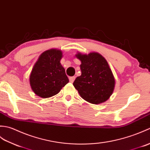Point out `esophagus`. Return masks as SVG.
Here are the masks:
<instances>
[{
    "label": "esophagus",
    "instance_id": "1",
    "mask_svg": "<svg viewBox=\"0 0 150 150\" xmlns=\"http://www.w3.org/2000/svg\"><path fill=\"white\" fill-rule=\"evenodd\" d=\"M75 78H76L75 76H72V77H70V78H69V81H70V82H71V83L74 82V81L75 80Z\"/></svg>",
    "mask_w": 150,
    "mask_h": 150
}]
</instances>
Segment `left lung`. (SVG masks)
Returning <instances> with one entry per match:
<instances>
[{
	"label": "left lung",
	"instance_id": "obj_1",
	"mask_svg": "<svg viewBox=\"0 0 150 150\" xmlns=\"http://www.w3.org/2000/svg\"><path fill=\"white\" fill-rule=\"evenodd\" d=\"M76 56L81 62V75L73 83L75 88L83 99L92 104L106 101L115 87V79L107 61L98 52H78Z\"/></svg>",
	"mask_w": 150,
	"mask_h": 150
}]
</instances>
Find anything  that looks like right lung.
<instances>
[{
    "label": "right lung",
    "instance_id": "add662e5",
    "mask_svg": "<svg viewBox=\"0 0 150 150\" xmlns=\"http://www.w3.org/2000/svg\"><path fill=\"white\" fill-rule=\"evenodd\" d=\"M62 52L52 49L40 56L30 75L29 83L35 94L42 98L57 94L69 83L65 69L60 64Z\"/></svg>",
    "mask_w": 150,
    "mask_h": 150
}]
</instances>
